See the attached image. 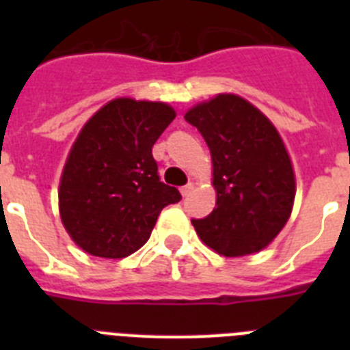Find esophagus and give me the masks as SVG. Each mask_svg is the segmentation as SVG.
Listing matches in <instances>:
<instances>
[{
    "label": "esophagus",
    "instance_id": "1",
    "mask_svg": "<svg viewBox=\"0 0 350 350\" xmlns=\"http://www.w3.org/2000/svg\"><path fill=\"white\" fill-rule=\"evenodd\" d=\"M193 191H194V184H187V185H184V187H182L180 194H182V196H189Z\"/></svg>",
    "mask_w": 350,
    "mask_h": 350
}]
</instances>
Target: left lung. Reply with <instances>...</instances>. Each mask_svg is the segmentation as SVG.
Here are the masks:
<instances>
[{
    "mask_svg": "<svg viewBox=\"0 0 350 350\" xmlns=\"http://www.w3.org/2000/svg\"><path fill=\"white\" fill-rule=\"evenodd\" d=\"M184 117L208 145L217 194L212 213L191 221L198 237L226 258L267 249L289 221L296 196L280 133L259 108L231 92L194 105Z\"/></svg>",
    "mask_w": 350,
    "mask_h": 350,
    "instance_id": "obj_1",
    "label": "left lung"
}]
</instances>
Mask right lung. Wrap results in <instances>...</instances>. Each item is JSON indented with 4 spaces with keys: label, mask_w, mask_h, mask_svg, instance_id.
I'll use <instances>...</instances> for the list:
<instances>
[{
    "label": "right lung",
    "mask_w": 350,
    "mask_h": 350,
    "mask_svg": "<svg viewBox=\"0 0 350 350\" xmlns=\"http://www.w3.org/2000/svg\"><path fill=\"white\" fill-rule=\"evenodd\" d=\"M177 112L163 101L116 98L82 126L59 180L64 230L83 252L119 259L148 240L157 215L180 202L159 180L152 147Z\"/></svg>",
    "instance_id": "add662e5"
}]
</instances>
